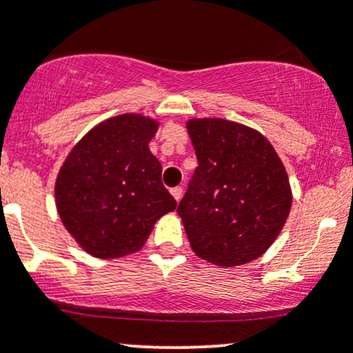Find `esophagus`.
Listing matches in <instances>:
<instances>
[{
  "mask_svg": "<svg viewBox=\"0 0 353 353\" xmlns=\"http://www.w3.org/2000/svg\"><path fill=\"white\" fill-rule=\"evenodd\" d=\"M170 193H172V196L176 198V201H181V198H183V188L181 186H176L170 190Z\"/></svg>",
  "mask_w": 353,
  "mask_h": 353,
  "instance_id": "obj_1",
  "label": "esophagus"
}]
</instances>
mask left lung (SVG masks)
I'll return each instance as SVG.
<instances>
[{"instance_id": "1", "label": "left lung", "mask_w": 353, "mask_h": 353, "mask_svg": "<svg viewBox=\"0 0 353 353\" xmlns=\"http://www.w3.org/2000/svg\"><path fill=\"white\" fill-rule=\"evenodd\" d=\"M198 167L177 206L191 248L219 266L259 258L285 223L292 191L263 134L225 119H193Z\"/></svg>"}]
</instances>
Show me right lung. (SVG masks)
Instances as JSON below:
<instances>
[{"label": "right lung", "mask_w": 353, "mask_h": 353, "mask_svg": "<svg viewBox=\"0 0 353 353\" xmlns=\"http://www.w3.org/2000/svg\"><path fill=\"white\" fill-rule=\"evenodd\" d=\"M157 123L123 114L95 126L70 152L56 181L66 230L97 258L138 251L155 222L176 208L148 143Z\"/></svg>", "instance_id": "1"}]
</instances>
